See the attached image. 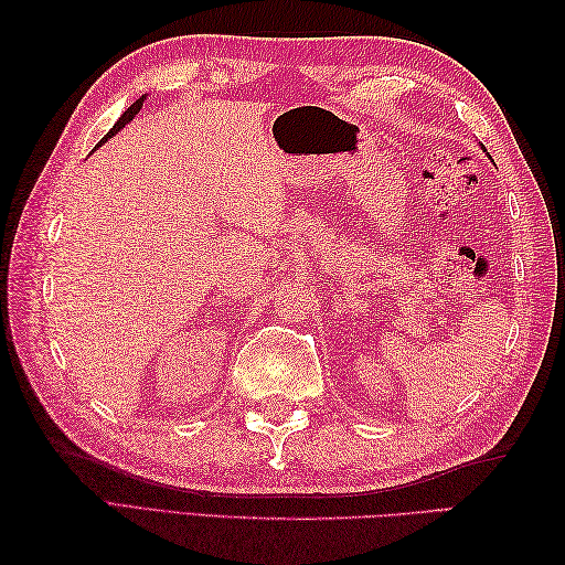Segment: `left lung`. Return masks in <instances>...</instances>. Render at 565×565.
<instances>
[{
  "label": "left lung",
  "mask_w": 565,
  "mask_h": 565,
  "mask_svg": "<svg viewBox=\"0 0 565 565\" xmlns=\"http://www.w3.org/2000/svg\"><path fill=\"white\" fill-rule=\"evenodd\" d=\"M483 150H486V148H483Z\"/></svg>",
  "instance_id": "1"
}]
</instances>
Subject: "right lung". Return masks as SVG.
Returning a JSON list of instances; mask_svg holds the SVG:
<instances>
[{"mask_svg":"<svg viewBox=\"0 0 565 565\" xmlns=\"http://www.w3.org/2000/svg\"><path fill=\"white\" fill-rule=\"evenodd\" d=\"M146 99H148V94H142V97H140V99H136L134 104H130V106H128V109H126V111L121 114V118H118V121L114 124V128L109 130V134H106V136H104V138L99 140V146H102V142H106V140H109V138H114V136L118 134V130H121V128H126V126H128L130 121H134V118H136V114H138V111L142 109V102H146ZM99 146H97V148H99Z\"/></svg>","mask_w":565,"mask_h":565,"instance_id":"add662e5","label":"right lung"}]
</instances>
